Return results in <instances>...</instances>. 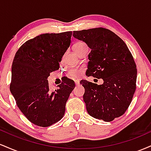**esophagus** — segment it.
Masks as SVG:
<instances>
[{"label":"esophagus","mask_w":151,"mask_h":151,"mask_svg":"<svg viewBox=\"0 0 151 151\" xmlns=\"http://www.w3.org/2000/svg\"><path fill=\"white\" fill-rule=\"evenodd\" d=\"M74 82H75V85H76V86L79 85V81L75 80V81H74Z\"/></svg>","instance_id":"esophagus-1"}]
</instances>
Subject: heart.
<instances>
[{"label":"heart","instance_id":"1","mask_svg":"<svg viewBox=\"0 0 151 151\" xmlns=\"http://www.w3.org/2000/svg\"><path fill=\"white\" fill-rule=\"evenodd\" d=\"M84 43L83 42H78L74 45L73 50L80 47L84 45ZM82 71L80 69H72L69 71V76L72 78H77L81 75Z\"/></svg>","mask_w":151,"mask_h":151}]
</instances>
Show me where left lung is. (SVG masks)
<instances>
[{"instance_id": "obj_1", "label": "left lung", "mask_w": 151, "mask_h": 151, "mask_svg": "<svg viewBox=\"0 0 151 151\" xmlns=\"http://www.w3.org/2000/svg\"><path fill=\"white\" fill-rule=\"evenodd\" d=\"M73 36L91 49L86 74L104 82L98 85L86 80L83 99L88 114L95 119L111 121L125 113L136 88L137 70L126 43L103 27L74 31Z\"/></svg>"}]
</instances>
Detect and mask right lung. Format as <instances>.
Listing matches in <instances>:
<instances>
[{"label": "right lung", "instance_id": "right-lung-1", "mask_svg": "<svg viewBox=\"0 0 151 151\" xmlns=\"http://www.w3.org/2000/svg\"><path fill=\"white\" fill-rule=\"evenodd\" d=\"M72 35L71 31L40 35L26 41L13 59L10 92L22 113L35 125L47 127L64 116L66 102L75 84L66 79L51 91L47 78L60 68Z\"/></svg>", "mask_w": 151, "mask_h": 151}]
</instances>
